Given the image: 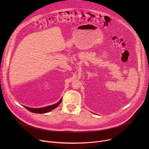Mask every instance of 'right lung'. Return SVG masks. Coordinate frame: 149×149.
Returning <instances> with one entry per match:
<instances>
[{
  "label": "right lung",
  "mask_w": 149,
  "mask_h": 149,
  "mask_svg": "<svg viewBox=\"0 0 149 149\" xmlns=\"http://www.w3.org/2000/svg\"><path fill=\"white\" fill-rule=\"evenodd\" d=\"M61 98L57 103L54 104V105H49L47 106V107H43V108H39V109H34V108H30V107H26V106H24V107L26 108L28 110H29L31 112L34 113H38V114H44V113H47L48 112L51 111V110H54V109H55L56 107H57L60 104L61 101H62Z\"/></svg>",
  "instance_id": "1"
}]
</instances>
